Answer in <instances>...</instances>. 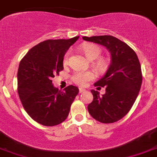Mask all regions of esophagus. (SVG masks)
<instances>
[{
  "instance_id": "1",
  "label": "esophagus",
  "mask_w": 157,
  "mask_h": 157,
  "mask_svg": "<svg viewBox=\"0 0 157 157\" xmlns=\"http://www.w3.org/2000/svg\"><path fill=\"white\" fill-rule=\"evenodd\" d=\"M85 91H86V90H85L84 88H79V92H80V93H84Z\"/></svg>"
}]
</instances>
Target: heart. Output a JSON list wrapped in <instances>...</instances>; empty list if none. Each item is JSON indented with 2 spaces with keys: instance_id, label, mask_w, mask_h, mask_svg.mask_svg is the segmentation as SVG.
I'll return each mask as SVG.
<instances>
[{
  "instance_id": "b5f03b06",
  "label": "heart",
  "mask_w": 157,
  "mask_h": 157,
  "mask_svg": "<svg viewBox=\"0 0 157 157\" xmlns=\"http://www.w3.org/2000/svg\"><path fill=\"white\" fill-rule=\"evenodd\" d=\"M83 51L84 52L85 55L89 60H93L96 59L100 56L101 53H102V49L99 48L97 45H89L83 46ZM68 54L65 55L64 59V64H67V59H68ZM105 61H100L98 62V65L100 66L101 67H105ZM93 78V74L91 72H76L72 77V80L77 85L80 86H85L86 83L90 81V80Z\"/></svg>"
}]
</instances>
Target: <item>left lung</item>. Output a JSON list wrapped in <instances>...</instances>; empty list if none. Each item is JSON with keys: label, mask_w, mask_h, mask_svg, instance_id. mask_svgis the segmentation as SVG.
<instances>
[{"label": "left lung", "mask_w": 157, "mask_h": 157, "mask_svg": "<svg viewBox=\"0 0 157 157\" xmlns=\"http://www.w3.org/2000/svg\"><path fill=\"white\" fill-rule=\"evenodd\" d=\"M83 39L102 45L111 55L106 72L94 83L105 86V94L99 96V92L91 90L93 100L88 105V112L102 123L115 122L127 115L138 96L142 83L138 58L127 44L114 36H83Z\"/></svg>", "instance_id": "left-lung-1"}]
</instances>
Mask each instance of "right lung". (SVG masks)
<instances>
[{"label": "right lung", "instance_id": "add662e5", "mask_svg": "<svg viewBox=\"0 0 157 157\" xmlns=\"http://www.w3.org/2000/svg\"><path fill=\"white\" fill-rule=\"evenodd\" d=\"M79 36L45 40L33 47L21 60L17 73L18 94L22 105L34 121L45 126L62 123L79 89L68 86L61 91L52 78L64 68V55Z\"/></svg>", "mask_w": 157, "mask_h": 157}]
</instances>
